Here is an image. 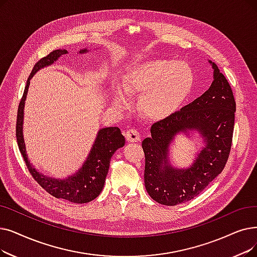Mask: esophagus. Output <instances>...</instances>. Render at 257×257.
<instances>
[{
    "mask_svg": "<svg viewBox=\"0 0 257 257\" xmlns=\"http://www.w3.org/2000/svg\"><path fill=\"white\" fill-rule=\"evenodd\" d=\"M126 140L130 143H135V142H139L141 140V136L140 132L137 129H129L126 132Z\"/></svg>",
    "mask_w": 257,
    "mask_h": 257,
    "instance_id": "esophagus-1",
    "label": "esophagus"
}]
</instances>
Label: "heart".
I'll return each mask as SVG.
<instances>
[{
  "label": "heart",
  "mask_w": 257,
  "mask_h": 257,
  "mask_svg": "<svg viewBox=\"0 0 257 257\" xmlns=\"http://www.w3.org/2000/svg\"><path fill=\"white\" fill-rule=\"evenodd\" d=\"M195 75L183 61L147 60L132 64L122 73L120 85L111 84L114 106L126 107L127 95H140L139 107L144 115L159 120L170 116L192 91Z\"/></svg>",
  "instance_id": "heart-1"
}]
</instances>
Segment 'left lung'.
I'll list each match as a JSON object with an SVG mask.
<instances>
[{
	"label": "left lung",
	"mask_w": 257,
	"mask_h": 257,
	"mask_svg": "<svg viewBox=\"0 0 257 257\" xmlns=\"http://www.w3.org/2000/svg\"><path fill=\"white\" fill-rule=\"evenodd\" d=\"M213 82L208 90L189 105L151 126V137L142 147L145 153V187L162 205L175 206L191 200L225 168L232 144L236 110L232 89L212 63ZM197 132L204 147L188 169H175L169 149L175 137Z\"/></svg>",
	"instance_id": "obj_1"
}]
</instances>
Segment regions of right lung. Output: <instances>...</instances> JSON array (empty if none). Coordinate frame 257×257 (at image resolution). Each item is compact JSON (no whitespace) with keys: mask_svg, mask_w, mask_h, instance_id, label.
I'll list each match as a JSON object with an SVG mask.
<instances>
[{"mask_svg":"<svg viewBox=\"0 0 257 257\" xmlns=\"http://www.w3.org/2000/svg\"><path fill=\"white\" fill-rule=\"evenodd\" d=\"M89 50L87 48H83L80 49L79 53H86ZM66 53H68L66 49L53 50L47 57L41 59L33 67L18 109L17 141L20 152L23 155L29 172L43 189H45L49 194L57 198L66 199L74 204H85L91 202L102 192L109 170L110 160L118 148L124 147L125 138L121 135L119 128L106 127L99 129L91 150L89 152L83 166L76 172H74V174L67 176L63 180L62 178L44 175L38 171L32 164H30L26 152V145L23 135L24 108L30 80L39 70L52 65L59 60L60 57Z\"/></svg>","mask_w":257,"mask_h":257,"instance_id":"add662e5","label":"right lung"}]
</instances>
